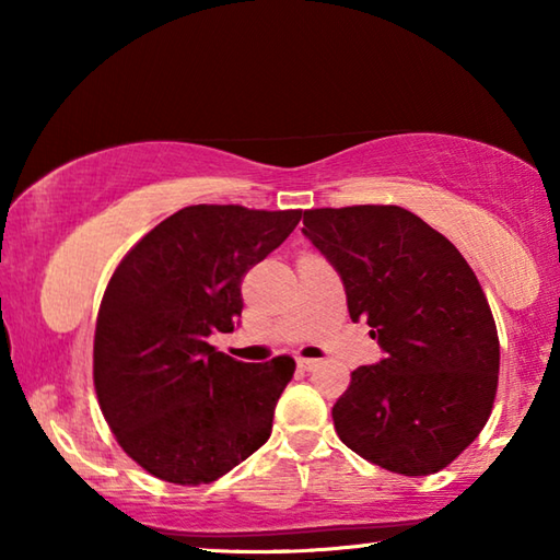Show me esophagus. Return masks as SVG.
<instances>
[{"label": "esophagus", "mask_w": 560, "mask_h": 560, "mask_svg": "<svg viewBox=\"0 0 560 560\" xmlns=\"http://www.w3.org/2000/svg\"><path fill=\"white\" fill-rule=\"evenodd\" d=\"M296 363H299L301 371L311 373V371H316V368L320 365V360H314V358H296Z\"/></svg>", "instance_id": "1"}]
</instances>
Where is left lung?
<instances>
[{
	"label": "left lung",
	"instance_id": "left-lung-1",
	"mask_svg": "<svg viewBox=\"0 0 560 560\" xmlns=\"http://www.w3.org/2000/svg\"><path fill=\"white\" fill-rule=\"evenodd\" d=\"M301 232L385 350L350 373L334 405L338 438L405 477L444 469L487 424L499 383L497 324L467 259L395 205L306 210Z\"/></svg>",
	"mask_w": 560,
	"mask_h": 560
}]
</instances>
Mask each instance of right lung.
Segmentation results:
<instances>
[{"instance_id": "1", "label": "right lung", "mask_w": 560, "mask_h": 560, "mask_svg": "<svg viewBox=\"0 0 560 560\" xmlns=\"http://www.w3.org/2000/svg\"><path fill=\"white\" fill-rule=\"evenodd\" d=\"M301 210L192 205L150 230L103 293L93 338L101 412L130 459L170 485H210L257 452L296 363H242L207 343L242 316V279Z\"/></svg>"}]
</instances>
